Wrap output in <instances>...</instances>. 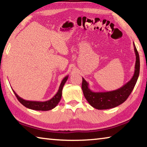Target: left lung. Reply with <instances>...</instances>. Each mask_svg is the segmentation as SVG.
Instances as JSON below:
<instances>
[{
    "mask_svg": "<svg viewBox=\"0 0 147 147\" xmlns=\"http://www.w3.org/2000/svg\"><path fill=\"white\" fill-rule=\"evenodd\" d=\"M133 43L136 58L135 71L130 80L121 88L111 91L94 92L89 88V84L82 78V89L84 95L89 104L93 108L97 109H107L115 108L123 104L133 91L138 79L140 70L139 56L135 44Z\"/></svg>",
    "mask_w": 147,
    "mask_h": 147,
    "instance_id": "obj_1",
    "label": "left lung"
}]
</instances>
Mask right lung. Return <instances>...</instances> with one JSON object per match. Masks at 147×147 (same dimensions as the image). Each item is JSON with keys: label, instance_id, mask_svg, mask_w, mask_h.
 I'll list each match as a JSON object with an SVG mask.
<instances>
[{"label": "right lung", "instance_id": "right-lung-1", "mask_svg": "<svg viewBox=\"0 0 147 147\" xmlns=\"http://www.w3.org/2000/svg\"><path fill=\"white\" fill-rule=\"evenodd\" d=\"M69 76H67L63 79L61 81L60 86L59 87V89L57 93L54 95L53 98L50 99L49 100L45 102H39V101H31V100H26L22 98L15 92L13 89L14 94H16L17 98L24 106L26 107L27 108L34 109V110L38 111H49L53 109L58 105L61 100L62 95V89H63L64 84H65L66 81L67 80ZM12 89V88H11Z\"/></svg>", "mask_w": 147, "mask_h": 147}]
</instances>
